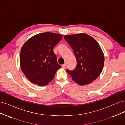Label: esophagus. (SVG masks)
<instances>
[{"label":"esophagus","instance_id":"1","mask_svg":"<svg viewBox=\"0 0 125 125\" xmlns=\"http://www.w3.org/2000/svg\"><path fill=\"white\" fill-rule=\"evenodd\" d=\"M62 66L63 68H65L66 67V64H63V65H62Z\"/></svg>","mask_w":125,"mask_h":125}]
</instances>
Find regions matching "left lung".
I'll return each mask as SVG.
<instances>
[{
  "label": "left lung",
  "instance_id": "1",
  "mask_svg": "<svg viewBox=\"0 0 125 125\" xmlns=\"http://www.w3.org/2000/svg\"><path fill=\"white\" fill-rule=\"evenodd\" d=\"M73 49L77 61L73 70H67L73 80L80 85L89 84L100 75L104 55L96 40L85 33L64 36Z\"/></svg>",
  "mask_w": 125,
  "mask_h": 125
}]
</instances>
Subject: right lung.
Listing matches in <instances>:
<instances>
[{"label": "right lung", "instance_id": "right-lung-1", "mask_svg": "<svg viewBox=\"0 0 125 125\" xmlns=\"http://www.w3.org/2000/svg\"><path fill=\"white\" fill-rule=\"evenodd\" d=\"M62 38V35L45 32L30 38L21 48V68L31 82L40 86L47 85L61 68L53 49Z\"/></svg>", "mask_w": 125, "mask_h": 125}]
</instances>
